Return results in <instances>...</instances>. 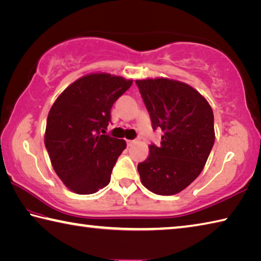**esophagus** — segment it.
<instances>
[{
	"label": "esophagus",
	"instance_id": "34e87169",
	"mask_svg": "<svg viewBox=\"0 0 261 261\" xmlns=\"http://www.w3.org/2000/svg\"><path fill=\"white\" fill-rule=\"evenodd\" d=\"M134 143H135L134 140H127V145H128V146H132Z\"/></svg>",
	"mask_w": 261,
	"mask_h": 261
}]
</instances>
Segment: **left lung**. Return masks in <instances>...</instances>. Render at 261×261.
<instances>
[{"label":"left lung","mask_w":261,"mask_h":261,"mask_svg":"<svg viewBox=\"0 0 261 261\" xmlns=\"http://www.w3.org/2000/svg\"><path fill=\"white\" fill-rule=\"evenodd\" d=\"M153 129L161 142L149 145V155L137 170L145 188L159 195H174L204 168L215 143L214 112L203 95L183 82L169 78L137 80Z\"/></svg>","instance_id":"1"}]
</instances>
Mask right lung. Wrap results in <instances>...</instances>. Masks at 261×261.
<instances>
[{
    "instance_id": "obj_1",
    "label": "right lung",
    "mask_w": 261,
    "mask_h": 261,
    "mask_svg": "<svg viewBox=\"0 0 261 261\" xmlns=\"http://www.w3.org/2000/svg\"><path fill=\"white\" fill-rule=\"evenodd\" d=\"M133 80L108 72L78 78L54 101L44 143L59 178L77 194H92L109 184L125 140L106 133L114 103Z\"/></svg>"
}]
</instances>
